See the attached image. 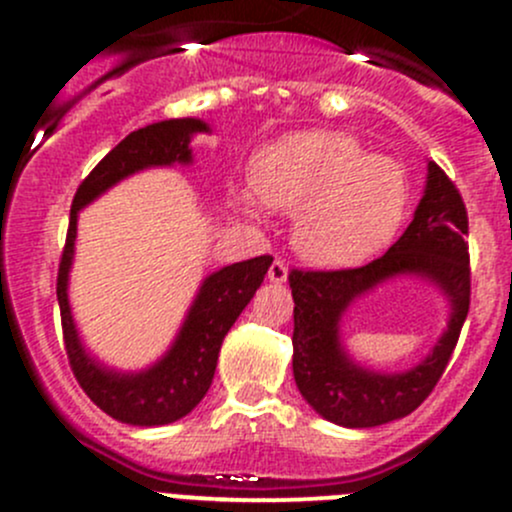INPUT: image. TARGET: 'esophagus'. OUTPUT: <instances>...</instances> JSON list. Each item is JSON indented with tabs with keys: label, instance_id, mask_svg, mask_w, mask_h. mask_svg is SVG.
<instances>
[{
	"label": "esophagus",
	"instance_id": "esophagus-1",
	"mask_svg": "<svg viewBox=\"0 0 512 512\" xmlns=\"http://www.w3.org/2000/svg\"><path fill=\"white\" fill-rule=\"evenodd\" d=\"M267 277H270V282H275V285H282V282H287V265H285V262H282V260L272 262Z\"/></svg>",
	"mask_w": 512,
	"mask_h": 512
}]
</instances>
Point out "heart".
Instances as JSON below:
<instances>
[{"instance_id":"heart-1","label":"heart","mask_w":512,"mask_h":512,"mask_svg":"<svg viewBox=\"0 0 512 512\" xmlns=\"http://www.w3.org/2000/svg\"><path fill=\"white\" fill-rule=\"evenodd\" d=\"M250 175V185L232 190V205L247 218H260L265 205L297 213L294 250L322 267L359 265L384 250L409 205L404 165L369 156L344 133L280 138L257 153Z\"/></svg>"}]
</instances>
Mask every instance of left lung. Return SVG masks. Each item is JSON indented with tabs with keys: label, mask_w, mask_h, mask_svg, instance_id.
I'll use <instances>...</instances> for the list:
<instances>
[{
	"label": "left lung",
	"mask_w": 512,
	"mask_h": 512,
	"mask_svg": "<svg viewBox=\"0 0 512 512\" xmlns=\"http://www.w3.org/2000/svg\"><path fill=\"white\" fill-rule=\"evenodd\" d=\"M468 215L461 193L433 160L414 220L379 260L356 270L289 272L294 299L292 371L299 394L327 421L374 428L409 416L441 379L471 304ZM396 276H421L442 289L449 324L426 360L399 375L366 370L346 354L338 334L343 312Z\"/></svg>",
	"instance_id": "left-lung-1"
}]
</instances>
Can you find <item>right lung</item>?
<instances>
[{"mask_svg":"<svg viewBox=\"0 0 512 512\" xmlns=\"http://www.w3.org/2000/svg\"><path fill=\"white\" fill-rule=\"evenodd\" d=\"M195 133H210V126L200 118H170L128 133L79 185L71 205L69 232L56 280L66 356L76 381L98 409L131 426H165L188 416L203 401L213 384L225 334L255 297L272 265V257L262 255L227 265L205 277L170 349L148 369L118 371L86 352L69 304V272L74 265L79 210L128 175L175 163L190 165V141Z\"/></svg>","mask_w":512,"mask_h":512,"instance_id":"1","label":"right lung"}]
</instances>
